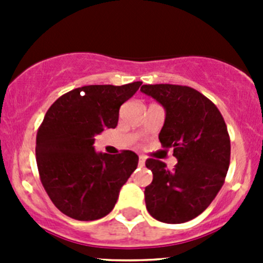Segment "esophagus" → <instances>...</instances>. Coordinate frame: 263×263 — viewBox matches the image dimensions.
Here are the masks:
<instances>
[{"mask_svg": "<svg viewBox=\"0 0 263 263\" xmlns=\"http://www.w3.org/2000/svg\"><path fill=\"white\" fill-rule=\"evenodd\" d=\"M139 165L140 166H144L145 165V156H140L139 158Z\"/></svg>", "mask_w": 263, "mask_h": 263, "instance_id": "obj_1", "label": "esophagus"}]
</instances>
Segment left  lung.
<instances>
[{
	"label": "left lung",
	"instance_id": "left-lung-1",
	"mask_svg": "<svg viewBox=\"0 0 263 263\" xmlns=\"http://www.w3.org/2000/svg\"><path fill=\"white\" fill-rule=\"evenodd\" d=\"M141 91L165 108L159 140L178 159L172 171L158 159L146 160L153 172L145 188L146 209L166 224L190 221L209 208L225 182L230 164L227 124L216 105L190 86L142 85Z\"/></svg>",
	"mask_w": 263,
	"mask_h": 263
}]
</instances>
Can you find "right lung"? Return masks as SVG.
<instances>
[{"label": "right lung", "instance_id": "right-lung-1", "mask_svg": "<svg viewBox=\"0 0 263 263\" xmlns=\"http://www.w3.org/2000/svg\"><path fill=\"white\" fill-rule=\"evenodd\" d=\"M141 84L78 87L47 110L36 134V165L50 201L68 217L91 221L109 214L121 187L137 168L134 151L98 154L92 144L95 135L115 128L119 108Z\"/></svg>", "mask_w": 263, "mask_h": 263}]
</instances>
